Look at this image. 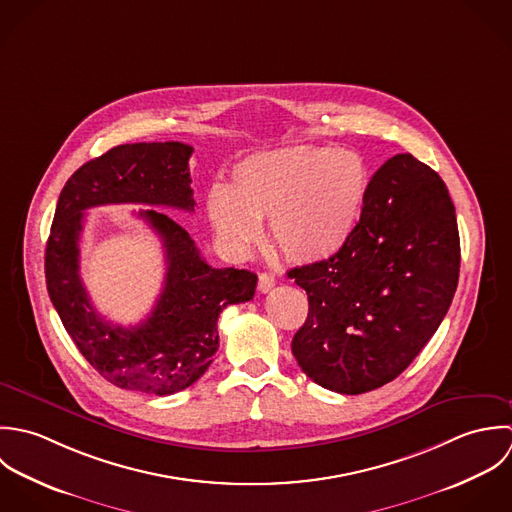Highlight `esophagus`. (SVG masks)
Instances as JSON below:
<instances>
[{
    "instance_id": "1",
    "label": "esophagus",
    "mask_w": 512,
    "mask_h": 512,
    "mask_svg": "<svg viewBox=\"0 0 512 512\" xmlns=\"http://www.w3.org/2000/svg\"><path fill=\"white\" fill-rule=\"evenodd\" d=\"M261 293H269L275 287V277L271 273H259V283H257Z\"/></svg>"
}]
</instances>
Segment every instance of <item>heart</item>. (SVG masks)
Returning a JSON list of instances; mask_svg holds the SVG:
<instances>
[{
	"label": "heart",
	"instance_id": "obj_1",
	"mask_svg": "<svg viewBox=\"0 0 512 512\" xmlns=\"http://www.w3.org/2000/svg\"><path fill=\"white\" fill-rule=\"evenodd\" d=\"M370 166L358 152L293 146L247 156L231 188L213 186L205 211L219 239L245 251L269 221L273 249L291 263H318L338 253L356 229L370 192Z\"/></svg>",
	"mask_w": 512,
	"mask_h": 512
}]
</instances>
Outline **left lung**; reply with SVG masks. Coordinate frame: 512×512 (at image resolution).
Returning a JSON list of instances; mask_svg holds the SVG:
<instances>
[{
	"label": "left lung",
	"mask_w": 512,
	"mask_h": 512,
	"mask_svg": "<svg viewBox=\"0 0 512 512\" xmlns=\"http://www.w3.org/2000/svg\"><path fill=\"white\" fill-rule=\"evenodd\" d=\"M459 265L455 205L443 180L411 154L390 158L372 176L344 247L287 273L308 297L291 344L301 370L348 396L392 382L439 328Z\"/></svg>",
	"instance_id": "1"
}]
</instances>
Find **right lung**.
<instances>
[{"label": "right lung", "mask_w": 512, "mask_h": 512, "mask_svg": "<svg viewBox=\"0 0 512 512\" xmlns=\"http://www.w3.org/2000/svg\"><path fill=\"white\" fill-rule=\"evenodd\" d=\"M182 142H140L110 148L83 164L65 184L45 249L51 303L87 362L116 388L170 396L204 376L219 348L217 318L229 305L255 295L257 275L205 263L190 233L160 209L138 215L160 235L166 279L146 320L124 328L110 324L91 303L79 275V239L85 211L97 205H166L194 211Z\"/></svg>", "instance_id": "add662e5"}]
</instances>
